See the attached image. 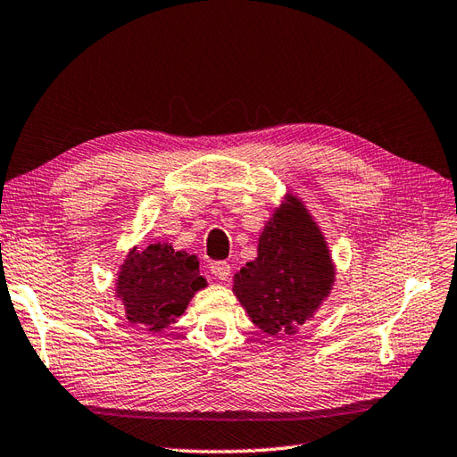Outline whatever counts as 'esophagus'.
Listing matches in <instances>:
<instances>
[{
	"label": "esophagus",
	"mask_w": 457,
	"mask_h": 457,
	"mask_svg": "<svg viewBox=\"0 0 457 457\" xmlns=\"http://www.w3.org/2000/svg\"><path fill=\"white\" fill-rule=\"evenodd\" d=\"M211 273H213L219 281H228L230 265L227 262H213L211 263Z\"/></svg>",
	"instance_id": "obj_1"
}]
</instances>
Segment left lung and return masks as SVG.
Instances as JSON below:
<instances>
[{
  "label": "left lung",
  "mask_w": 457,
  "mask_h": 457,
  "mask_svg": "<svg viewBox=\"0 0 457 457\" xmlns=\"http://www.w3.org/2000/svg\"><path fill=\"white\" fill-rule=\"evenodd\" d=\"M333 281L324 235L303 202L288 194L260 235L258 258L235 275L232 291L263 333L291 336L314 316Z\"/></svg>",
  "instance_id": "1"
}]
</instances>
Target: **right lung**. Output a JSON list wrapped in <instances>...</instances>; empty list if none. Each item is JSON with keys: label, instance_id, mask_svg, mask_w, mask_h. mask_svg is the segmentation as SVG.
<instances>
[{"label": "right lung", "instance_id": "obj_1", "mask_svg": "<svg viewBox=\"0 0 457 457\" xmlns=\"http://www.w3.org/2000/svg\"><path fill=\"white\" fill-rule=\"evenodd\" d=\"M205 285L195 255L157 242L143 252L133 248L128 253L116 279V296L129 324L154 333L182 316L192 296Z\"/></svg>", "mask_w": 457, "mask_h": 457}]
</instances>
